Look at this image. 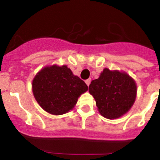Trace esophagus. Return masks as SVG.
<instances>
[{"label": "esophagus", "mask_w": 160, "mask_h": 160, "mask_svg": "<svg viewBox=\"0 0 160 160\" xmlns=\"http://www.w3.org/2000/svg\"><path fill=\"white\" fill-rule=\"evenodd\" d=\"M85 82H86V85H87L88 86H89V84H90V82H91V79H88V80H86Z\"/></svg>", "instance_id": "obj_1"}]
</instances>
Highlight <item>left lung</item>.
<instances>
[{
  "label": "left lung",
  "mask_w": 160,
  "mask_h": 160,
  "mask_svg": "<svg viewBox=\"0 0 160 160\" xmlns=\"http://www.w3.org/2000/svg\"><path fill=\"white\" fill-rule=\"evenodd\" d=\"M89 93L95 98L102 117L113 120L120 118L131 109L137 95L134 79L125 71L106 68L99 78L91 82Z\"/></svg>",
  "instance_id": "obj_1"
}]
</instances>
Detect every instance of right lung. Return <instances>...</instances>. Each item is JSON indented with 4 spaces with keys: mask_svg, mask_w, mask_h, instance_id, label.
<instances>
[{
    "mask_svg": "<svg viewBox=\"0 0 160 160\" xmlns=\"http://www.w3.org/2000/svg\"><path fill=\"white\" fill-rule=\"evenodd\" d=\"M32 92L38 104L47 113L62 115L75 107L88 86L67 65H47L32 80Z\"/></svg>",
    "mask_w": 160,
    "mask_h": 160,
    "instance_id": "1",
    "label": "right lung"
}]
</instances>
